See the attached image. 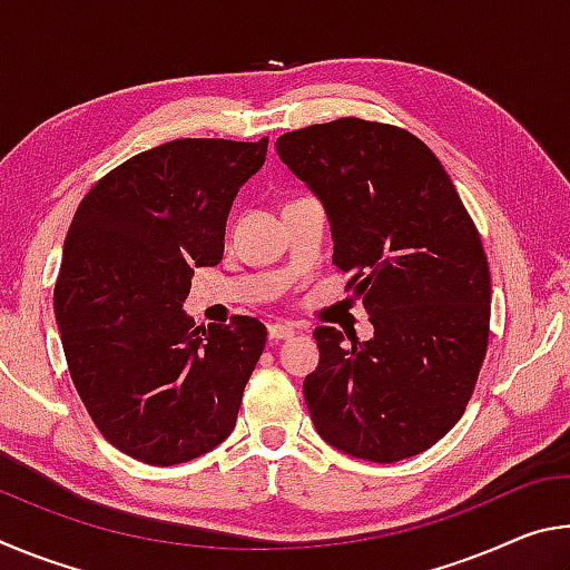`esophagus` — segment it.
Masks as SVG:
<instances>
[{
    "mask_svg": "<svg viewBox=\"0 0 570 570\" xmlns=\"http://www.w3.org/2000/svg\"><path fill=\"white\" fill-rule=\"evenodd\" d=\"M296 332L292 324H268V340L278 342V340H292Z\"/></svg>",
    "mask_w": 570,
    "mask_h": 570,
    "instance_id": "esophagus-1",
    "label": "esophagus"
}]
</instances>
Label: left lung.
Instances as JSON below:
<instances>
[{"label":"left lung","instance_id":"1","mask_svg":"<svg viewBox=\"0 0 570 570\" xmlns=\"http://www.w3.org/2000/svg\"><path fill=\"white\" fill-rule=\"evenodd\" d=\"M278 158L322 200L334 266L374 336L316 326L304 400L322 440L397 462L452 430L475 390L490 332V268L455 186L420 138L340 118L286 132Z\"/></svg>","mask_w":570,"mask_h":570}]
</instances>
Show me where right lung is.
Here are the masks:
<instances>
[{"mask_svg":"<svg viewBox=\"0 0 570 570\" xmlns=\"http://www.w3.org/2000/svg\"><path fill=\"white\" fill-rule=\"evenodd\" d=\"M266 146L163 142L95 183L67 230L55 320L70 377L102 438L148 465L206 455L236 428L266 326L206 330L183 302L193 268L224 258L230 206Z\"/></svg>","mask_w":570,"mask_h":570,"instance_id":"right-lung-1","label":"right lung"}]
</instances>
